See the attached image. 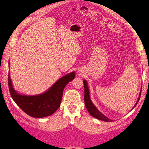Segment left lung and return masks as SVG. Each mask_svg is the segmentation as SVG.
Listing matches in <instances>:
<instances>
[{
	"label": "left lung",
	"instance_id": "1",
	"mask_svg": "<svg viewBox=\"0 0 149 149\" xmlns=\"http://www.w3.org/2000/svg\"><path fill=\"white\" fill-rule=\"evenodd\" d=\"M83 84H84V103H85V106L87 110H88V112L90 113V114L93 117H94L95 118H97L100 120H102L104 121H107V122H111L112 121V119H110L109 118H108L107 116H104L103 113H102L100 110H99L94 105V104L92 103V101L90 99V90L88 88V84L87 81L84 79L83 80ZM141 96V91L139 92V95L138 99V101L135 104V105L133 107L132 110L134 108L136 104H138V101L139 100V98H140Z\"/></svg>",
	"mask_w": 149,
	"mask_h": 149
}]
</instances>
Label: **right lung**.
Masks as SVG:
<instances>
[{"instance_id": "obj_1", "label": "right lung", "mask_w": 149, "mask_h": 149, "mask_svg": "<svg viewBox=\"0 0 149 149\" xmlns=\"http://www.w3.org/2000/svg\"><path fill=\"white\" fill-rule=\"evenodd\" d=\"M10 66V61H9ZM75 72L64 75L58 79L50 88L42 94L28 95L20 94L14 89L8 75V86L11 97L23 111L35 118H45L51 116L59 109L63 97L65 87L75 78Z\"/></svg>"}]
</instances>
